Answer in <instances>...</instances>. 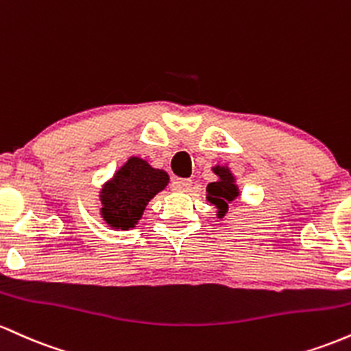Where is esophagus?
Returning a JSON list of instances; mask_svg holds the SVG:
<instances>
[{
	"label": "esophagus",
	"mask_w": 351,
	"mask_h": 351,
	"mask_svg": "<svg viewBox=\"0 0 351 351\" xmlns=\"http://www.w3.org/2000/svg\"><path fill=\"white\" fill-rule=\"evenodd\" d=\"M192 186L191 179H174L171 184V189L176 192H187Z\"/></svg>",
	"instance_id": "esophagus-1"
}]
</instances>
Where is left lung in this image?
<instances>
[{"mask_svg": "<svg viewBox=\"0 0 351 351\" xmlns=\"http://www.w3.org/2000/svg\"><path fill=\"white\" fill-rule=\"evenodd\" d=\"M215 174H219V182H210L207 186V199L212 204H215L220 210V215L228 208V204L239 195L237 186L234 184V177H232L228 169L215 167Z\"/></svg>", "mask_w": 351, "mask_h": 351, "instance_id": "8db88e82", "label": "left lung"}]
</instances>
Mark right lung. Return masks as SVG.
<instances>
[{
  "mask_svg": "<svg viewBox=\"0 0 351 351\" xmlns=\"http://www.w3.org/2000/svg\"><path fill=\"white\" fill-rule=\"evenodd\" d=\"M169 176L131 157L101 192L102 217L111 227L128 230L137 223L149 200L167 186Z\"/></svg>",
  "mask_w": 351,
  "mask_h": 351,
  "instance_id": "add662e5",
  "label": "right lung"
}]
</instances>
